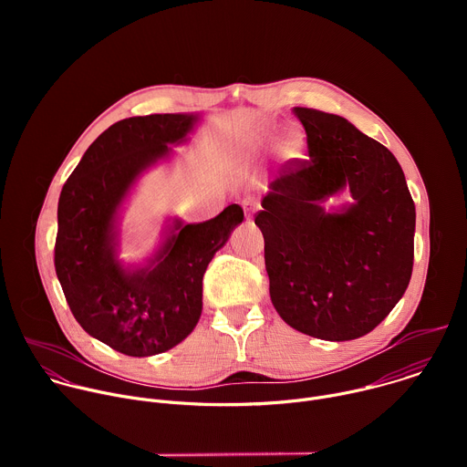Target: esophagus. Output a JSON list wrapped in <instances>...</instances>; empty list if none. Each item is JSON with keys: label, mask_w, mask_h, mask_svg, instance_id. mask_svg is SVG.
I'll return each instance as SVG.
<instances>
[{"label": "esophagus", "mask_w": 467, "mask_h": 467, "mask_svg": "<svg viewBox=\"0 0 467 467\" xmlns=\"http://www.w3.org/2000/svg\"><path fill=\"white\" fill-rule=\"evenodd\" d=\"M242 207H244V214H245V218L247 220H251L253 218V214L258 211V202L256 199H253V197H245L244 202H242Z\"/></svg>", "instance_id": "1"}]
</instances>
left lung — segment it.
Here are the masks:
<instances>
[{
    "label": "left lung",
    "instance_id": "obj_1",
    "mask_svg": "<svg viewBox=\"0 0 467 467\" xmlns=\"http://www.w3.org/2000/svg\"><path fill=\"white\" fill-rule=\"evenodd\" d=\"M308 157L270 182L254 223L264 234L279 316L312 338L371 332L403 297L414 264L416 207L397 159L346 118L294 107ZM354 203L325 212L328 196Z\"/></svg>",
    "mask_w": 467,
    "mask_h": 467
}]
</instances>
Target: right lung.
Here are the masks:
<instances>
[{"instance_id":"1","label":"right lung","mask_w":467,"mask_h":467,"mask_svg":"<svg viewBox=\"0 0 467 467\" xmlns=\"http://www.w3.org/2000/svg\"><path fill=\"white\" fill-rule=\"evenodd\" d=\"M199 114H150L110 125L85 151L58 197L55 272L78 323L127 357L181 344L203 308V275L233 229L240 205L203 223L173 220L140 265L118 258V214L140 175L188 140Z\"/></svg>"}]
</instances>
